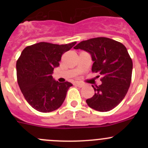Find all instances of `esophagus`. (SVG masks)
Listing matches in <instances>:
<instances>
[{
	"instance_id": "34e87169",
	"label": "esophagus",
	"mask_w": 148,
	"mask_h": 148,
	"mask_svg": "<svg viewBox=\"0 0 148 148\" xmlns=\"http://www.w3.org/2000/svg\"><path fill=\"white\" fill-rule=\"evenodd\" d=\"M75 85H77V86H79V87H83L84 86V84L81 82H76Z\"/></svg>"
}]
</instances>
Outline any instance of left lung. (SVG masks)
Listing matches in <instances>:
<instances>
[{
	"mask_svg": "<svg viewBox=\"0 0 148 148\" xmlns=\"http://www.w3.org/2000/svg\"><path fill=\"white\" fill-rule=\"evenodd\" d=\"M92 56V71L101 77L102 84L92 87L95 95L86 100L97 111L107 112L117 107L125 98L131 83L132 61L126 47L117 41L97 37L81 41L74 47Z\"/></svg>",
	"mask_w": 148,
	"mask_h": 148,
	"instance_id": "left-lung-1",
	"label": "left lung"
}]
</instances>
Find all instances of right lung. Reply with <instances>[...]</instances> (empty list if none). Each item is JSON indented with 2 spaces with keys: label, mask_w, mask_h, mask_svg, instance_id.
Here are the masks:
<instances>
[{
  "label": "right lung",
  "mask_w": 148,
  "mask_h": 148,
  "mask_svg": "<svg viewBox=\"0 0 148 148\" xmlns=\"http://www.w3.org/2000/svg\"><path fill=\"white\" fill-rule=\"evenodd\" d=\"M40 42L25 48L16 62L17 81L27 102L41 112H50L62 106L70 82L53 79V69L59 66L62 56L75 44Z\"/></svg>",
  "instance_id": "right-lung-1"
}]
</instances>
